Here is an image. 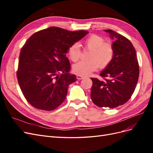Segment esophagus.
Listing matches in <instances>:
<instances>
[{"label": "esophagus", "instance_id": "esophagus-1", "mask_svg": "<svg viewBox=\"0 0 153 153\" xmlns=\"http://www.w3.org/2000/svg\"><path fill=\"white\" fill-rule=\"evenodd\" d=\"M84 76H80V75H77L76 76V78L78 80H82V79H83V78H84Z\"/></svg>", "mask_w": 153, "mask_h": 153}]
</instances>
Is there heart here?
I'll return each instance as SVG.
<instances>
[{
  "label": "heart",
  "mask_w": 153,
  "mask_h": 153,
  "mask_svg": "<svg viewBox=\"0 0 153 153\" xmlns=\"http://www.w3.org/2000/svg\"><path fill=\"white\" fill-rule=\"evenodd\" d=\"M84 49L90 50L86 62H78L73 66V72L77 75L87 76L97 69H104L112 62L114 56V49L112 45L105 42L103 37L91 34L84 41ZM68 56L73 62H77L81 56L79 44L75 43L68 50Z\"/></svg>",
  "instance_id": "b5f03b06"
}]
</instances>
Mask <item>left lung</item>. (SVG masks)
<instances>
[{"instance_id":"1","label":"left lung","mask_w":153,"mask_h":153,"mask_svg":"<svg viewBox=\"0 0 153 153\" xmlns=\"http://www.w3.org/2000/svg\"><path fill=\"white\" fill-rule=\"evenodd\" d=\"M115 38L112 62L100 75L104 80L90 78L92 81L91 99L99 107L116 108L126 103L135 91L139 76L137 53L131 41L112 30L106 29Z\"/></svg>"}]
</instances>
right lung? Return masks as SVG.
I'll use <instances>...</instances> for the list:
<instances>
[{
	"instance_id": "obj_1",
	"label": "right lung",
	"mask_w": 153,
	"mask_h": 153,
	"mask_svg": "<svg viewBox=\"0 0 153 153\" xmlns=\"http://www.w3.org/2000/svg\"><path fill=\"white\" fill-rule=\"evenodd\" d=\"M87 33L51 27L27 40L20 53L16 76L23 94L32 106L51 111L63 103L68 85L76 80L75 75L68 73L71 66L66 53Z\"/></svg>"
}]
</instances>
